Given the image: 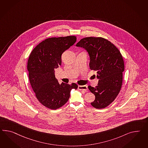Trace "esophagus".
Masks as SVG:
<instances>
[{"label":"esophagus","instance_id":"obj_1","mask_svg":"<svg viewBox=\"0 0 148 148\" xmlns=\"http://www.w3.org/2000/svg\"><path fill=\"white\" fill-rule=\"evenodd\" d=\"M78 89L80 91H86L87 90V86L86 85H84V86H78Z\"/></svg>","mask_w":148,"mask_h":148}]
</instances>
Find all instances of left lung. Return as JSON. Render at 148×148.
I'll return each mask as SVG.
<instances>
[{"label":"left lung","instance_id":"left-lung-1","mask_svg":"<svg viewBox=\"0 0 148 148\" xmlns=\"http://www.w3.org/2000/svg\"><path fill=\"white\" fill-rule=\"evenodd\" d=\"M76 47L87 51L90 68L97 71L98 85L88 86L95 97L91 105L98 109L104 108L114 101L121 88L125 70L121 54L113 43L102 38H82Z\"/></svg>","mask_w":148,"mask_h":148}]
</instances>
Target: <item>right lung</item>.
<instances>
[{"label":"right lung","mask_w":148,"mask_h":148,"mask_svg":"<svg viewBox=\"0 0 148 148\" xmlns=\"http://www.w3.org/2000/svg\"><path fill=\"white\" fill-rule=\"evenodd\" d=\"M76 36L47 38L36 46L29 57L27 69L31 86L38 101L43 106L56 110L68 101L75 83L60 84L55 75V69L61 65L62 54L73 46Z\"/></svg>","instance_id":"right-lung-1"}]
</instances>
